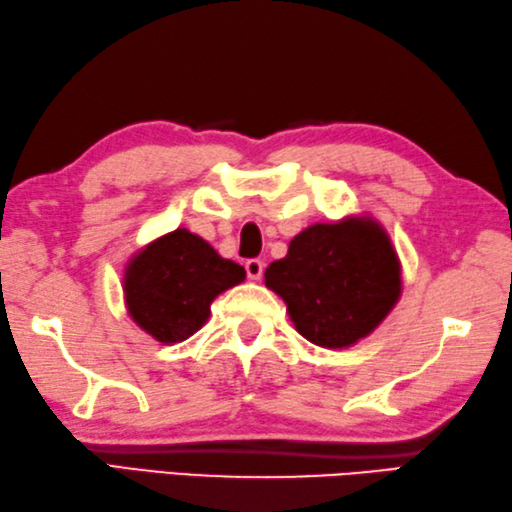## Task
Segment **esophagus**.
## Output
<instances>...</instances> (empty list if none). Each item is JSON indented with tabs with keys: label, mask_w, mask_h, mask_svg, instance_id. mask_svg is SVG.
<instances>
[{
	"label": "esophagus",
	"mask_w": 512,
	"mask_h": 512,
	"mask_svg": "<svg viewBox=\"0 0 512 512\" xmlns=\"http://www.w3.org/2000/svg\"><path fill=\"white\" fill-rule=\"evenodd\" d=\"M263 269H265V263L260 258H249L245 263V271H247L249 280H260V276H263Z\"/></svg>",
	"instance_id": "34e87169"
}]
</instances>
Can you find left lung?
I'll list each match as a JSON object with an SVG mask.
<instances>
[{"mask_svg":"<svg viewBox=\"0 0 512 512\" xmlns=\"http://www.w3.org/2000/svg\"><path fill=\"white\" fill-rule=\"evenodd\" d=\"M265 285L287 302L300 336L342 349L387 318L400 298V263L375 221L311 225L287 256L265 271Z\"/></svg>","mask_w":512,"mask_h":512,"instance_id":"8db88e82","label":"left lung"}]
</instances>
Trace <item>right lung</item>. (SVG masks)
<instances>
[{"mask_svg":"<svg viewBox=\"0 0 512 512\" xmlns=\"http://www.w3.org/2000/svg\"><path fill=\"white\" fill-rule=\"evenodd\" d=\"M245 280V269L225 260L187 229L161 236L125 269V302L134 322L163 344L187 340L210 316L212 300Z\"/></svg>","mask_w":512,"mask_h":512,"instance_id":"right-lung-1","label":"right lung"}]
</instances>
